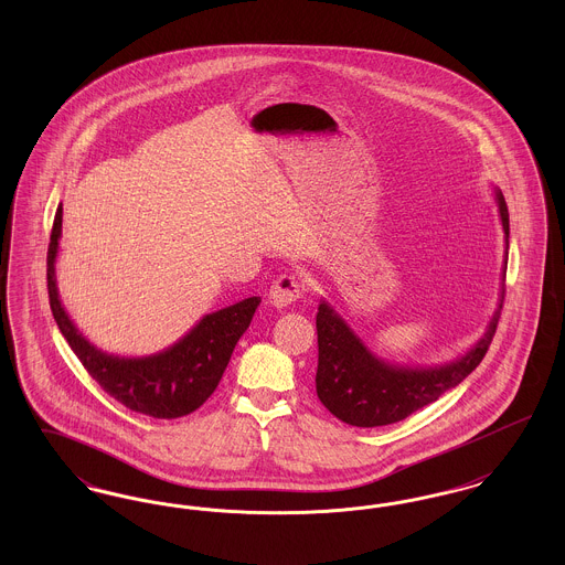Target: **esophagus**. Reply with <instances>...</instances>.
<instances>
[{
  "mask_svg": "<svg viewBox=\"0 0 565 565\" xmlns=\"http://www.w3.org/2000/svg\"><path fill=\"white\" fill-rule=\"evenodd\" d=\"M300 295H302V288H300V281L296 279L295 275H279L270 286V302L277 309H284V307L292 305L296 298H300Z\"/></svg>",
  "mask_w": 565,
  "mask_h": 565,
  "instance_id": "34e87169",
  "label": "esophagus"
}]
</instances>
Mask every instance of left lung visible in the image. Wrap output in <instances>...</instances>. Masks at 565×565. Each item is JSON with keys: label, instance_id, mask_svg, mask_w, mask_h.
Listing matches in <instances>:
<instances>
[{"label": "left lung", "instance_id": "1", "mask_svg": "<svg viewBox=\"0 0 565 565\" xmlns=\"http://www.w3.org/2000/svg\"><path fill=\"white\" fill-rule=\"evenodd\" d=\"M502 228L507 235V256L498 309L483 337L454 362L440 366H401L385 362L364 345L348 322L322 300L318 307V373L316 392L323 406L341 422L355 428H376L403 422L411 413L436 403L445 392L459 385L484 358L495 334L509 260V207L502 190L495 189Z\"/></svg>", "mask_w": 565, "mask_h": 565}]
</instances>
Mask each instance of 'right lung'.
Instances as JSON below:
<instances>
[{"instance_id":"obj_1","label":"right lung","mask_w":565,"mask_h":565,"mask_svg":"<svg viewBox=\"0 0 565 565\" xmlns=\"http://www.w3.org/2000/svg\"><path fill=\"white\" fill-rule=\"evenodd\" d=\"M61 222L63 207L58 205L46 258L49 298L54 322L72 351L78 355L82 366L114 401L125 404L135 413L154 419H178L196 411L214 394L231 353L260 305V296H249L231 307L203 316V320L190 328L178 343L159 353L141 358L106 353L82 337L81 330L61 305L54 277Z\"/></svg>"}]
</instances>
